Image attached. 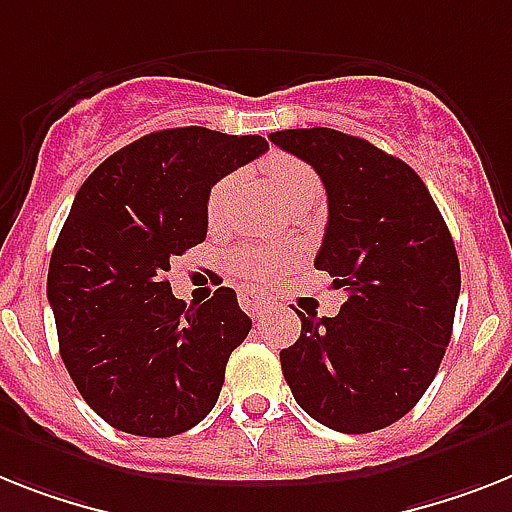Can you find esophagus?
<instances>
[{"instance_id": "esophagus-1", "label": "esophagus", "mask_w": 512, "mask_h": 512, "mask_svg": "<svg viewBox=\"0 0 512 512\" xmlns=\"http://www.w3.org/2000/svg\"><path fill=\"white\" fill-rule=\"evenodd\" d=\"M238 301H240V306H243V311H248L253 319H256V316H264L266 311L272 308V301H269V298H264V295H259V293H253V290H243Z\"/></svg>"}]
</instances>
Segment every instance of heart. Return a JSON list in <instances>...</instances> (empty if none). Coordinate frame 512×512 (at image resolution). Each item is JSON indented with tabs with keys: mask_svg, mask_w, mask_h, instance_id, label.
I'll return each mask as SVG.
<instances>
[{
	"mask_svg": "<svg viewBox=\"0 0 512 512\" xmlns=\"http://www.w3.org/2000/svg\"><path fill=\"white\" fill-rule=\"evenodd\" d=\"M269 185H272L274 196L280 198L282 204L290 198L298 196H319V177L308 164L290 159V156H274L269 162ZM235 188V177H222L214 188L209 190L206 198V214L211 222H217L225 214V206ZM282 264V256L266 251H238L232 253V266L238 269L243 277L251 282H266L272 280L277 269Z\"/></svg>",
	"mask_w": 512,
	"mask_h": 512,
	"instance_id": "heart-1",
	"label": "heart"
}]
</instances>
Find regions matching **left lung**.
<instances>
[{"mask_svg": "<svg viewBox=\"0 0 512 512\" xmlns=\"http://www.w3.org/2000/svg\"><path fill=\"white\" fill-rule=\"evenodd\" d=\"M269 141L322 177L329 219L314 266L348 293L332 319L298 311L282 374L319 424L377 432L411 411L445 358L460 295L453 235L424 180L374 143L332 128Z\"/></svg>", "mask_w": 512, "mask_h": 512, "instance_id": "obj_1", "label": "left lung"}]
</instances>
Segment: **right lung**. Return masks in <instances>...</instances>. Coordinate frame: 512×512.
<instances>
[{"label": "right lung", "mask_w": 512, "mask_h": 512, "mask_svg": "<svg viewBox=\"0 0 512 512\" xmlns=\"http://www.w3.org/2000/svg\"><path fill=\"white\" fill-rule=\"evenodd\" d=\"M269 149L261 135H143L80 185L46 295L70 379L109 426L172 437L204 421L227 358L251 332L232 287L201 306L172 295L170 261L206 240L211 185Z\"/></svg>", "instance_id": "right-lung-1"}]
</instances>
